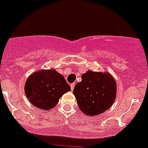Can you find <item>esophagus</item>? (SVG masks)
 Segmentation results:
<instances>
[{
    "instance_id": "obj_1",
    "label": "esophagus",
    "mask_w": 148,
    "mask_h": 148,
    "mask_svg": "<svg viewBox=\"0 0 148 148\" xmlns=\"http://www.w3.org/2000/svg\"><path fill=\"white\" fill-rule=\"evenodd\" d=\"M75 83H73L70 84V87H71V90H73V89H74V87H75Z\"/></svg>"
}]
</instances>
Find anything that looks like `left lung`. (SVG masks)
<instances>
[{
    "label": "left lung",
    "mask_w": 148,
    "mask_h": 148,
    "mask_svg": "<svg viewBox=\"0 0 148 148\" xmlns=\"http://www.w3.org/2000/svg\"><path fill=\"white\" fill-rule=\"evenodd\" d=\"M116 80L108 72L88 70L75 84L73 94L78 108L87 116L103 113L113 105L116 97Z\"/></svg>",
    "instance_id": "8db88e82"
}]
</instances>
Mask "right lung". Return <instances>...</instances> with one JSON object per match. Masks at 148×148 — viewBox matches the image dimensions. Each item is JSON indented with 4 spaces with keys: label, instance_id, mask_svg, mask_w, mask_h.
<instances>
[{
    "label": "right lung",
    "instance_id": "1",
    "mask_svg": "<svg viewBox=\"0 0 148 148\" xmlns=\"http://www.w3.org/2000/svg\"><path fill=\"white\" fill-rule=\"evenodd\" d=\"M70 90L64 76L55 69L32 73L26 81L24 91L33 106L44 110L56 107L60 98Z\"/></svg>",
    "mask_w": 148,
    "mask_h": 148
}]
</instances>
